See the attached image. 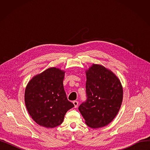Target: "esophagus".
I'll use <instances>...</instances> for the list:
<instances>
[{
  "label": "esophagus",
  "mask_w": 150,
  "mask_h": 150,
  "mask_svg": "<svg viewBox=\"0 0 150 150\" xmlns=\"http://www.w3.org/2000/svg\"><path fill=\"white\" fill-rule=\"evenodd\" d=\"M73 103H74V105L75 108H77V107H78V101H74L73 102Z\"/></svg>",
  "instance_id": "esophagus-1"
}]
</instances>
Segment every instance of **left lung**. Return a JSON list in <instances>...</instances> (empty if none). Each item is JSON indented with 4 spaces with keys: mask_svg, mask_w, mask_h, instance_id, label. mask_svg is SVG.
Here are the masks:
<instances>
[{
    "mask_svg": "<svg viewBox=\"0 0 150 150\" xmlns=\"http://www.w3.org/2000/svg\"><path fill=\"white\" fill-rule=\"evenodd\" d=\"M86 74L87 99L78 109L88 127H105L113 120L121 107L122 84L112 71L100 64H93Z\"/></svg>",
    "mask_w": 150,
    "mask_h": 150,
    "instance_id": "left-lung-1",
    "label": "left lung"
}]
</instances>
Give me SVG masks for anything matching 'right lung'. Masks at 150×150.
<instances>
[{
	"instance_id": "obj_1",
	"label": "right lung",
	"mask_w": 150,
	"mask_h": 150,
	"mask_svg": "<svg viewBox=\"0 0 150 150\" xmlns=\"http://www.w3.org/2000/svg\"><path fill=\"white\" fill-rule=\"evenodd\" d=\"M65 72L50 67L36 75L27 85L25 103L33 120L42 127L52 128L61 125L68 110L74 107L63 86Z\"/></svg>"
}]
</instances>
